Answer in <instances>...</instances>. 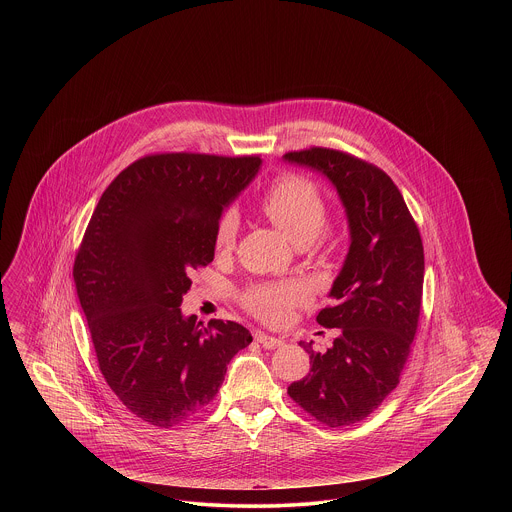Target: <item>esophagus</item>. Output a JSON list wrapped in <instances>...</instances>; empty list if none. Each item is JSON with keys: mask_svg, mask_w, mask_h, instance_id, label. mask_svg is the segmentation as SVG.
I'll use <instances>...</instances> for the list:
<instances>
[{"mask_svg": "<svg viewBox=\"0 0 512 512\" xmlns=\"http://www.w3.org/2000/svg\"><path fill=\"white\" fill-rule=\"evenodd\" d=\"M256 341H258L264 349H278V347H282V345H284V341H282V339L272 337V335H266V333H262V331H258V333H256Z\"/></svg>", "mask_w": 512, "mask_h": 512, "instance_id": "34e87169", "label": "esophagus"}]
</instances>
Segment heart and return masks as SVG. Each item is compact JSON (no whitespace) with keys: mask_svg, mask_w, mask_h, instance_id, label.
Here are the masks:
<instances>
[{"mask_svg":"<svg viewBox=\"0 0 512 512\" xmlns=\"http://www.w3.org/2000/svg\"><path fill=\"white\" fill-rule=\"evenodd\" d=\"M260 209L297 246L315 240L327 222V203L321 189L311 179L293 173L270 185ZM236 230V215L224 213L215 230L217 250H228L234 244ZM303 297L305 292L299 284H264L244 293V305L266 323H282Z\"/></svg>","mask_w":512,"mask_h":512,"instance_id":"heart-1","label":"heart"}]
</instances>
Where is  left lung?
<instances>
[{"label": "left lung", "mask_w": 512, "mask_h": 512, "mask_svg": "<svg viewBox=\"0 0 512 512\" xmlns=\"http://www.w3.org/2000/svg\"><path fill=\"white\" fill-rule=\"evenodd\" d=\"M286 161L323 173L345 207L351 246L317 323L339 329L333 347L309 355V372L288 394L329 428L365 420L398 386L418 329L424 246L402 193L376 165L327 147L290 151Z\"/></svg>", "instance_id": "1"}]
</instances>
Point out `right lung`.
<instances>
[{
    "mask_svg": "<svg viewBox=\"0 0 512 512\" xmlns=\"http://www.w3.org/2000/svg\"><path fill=\"white\" fill-rule=\"evenodd\" d=\"M258 155L153 153L102 193L74 258V284L100 372L122 404L157 428L203 410L246 327L183 317L189 274L215 258L224 207L254 179Z\"/></svg>",
    "mask_w": 512,
    "mask_h": 512,
    "instance_id": "right-lung-1",
    "label": "right lung"
}]
</instances>
